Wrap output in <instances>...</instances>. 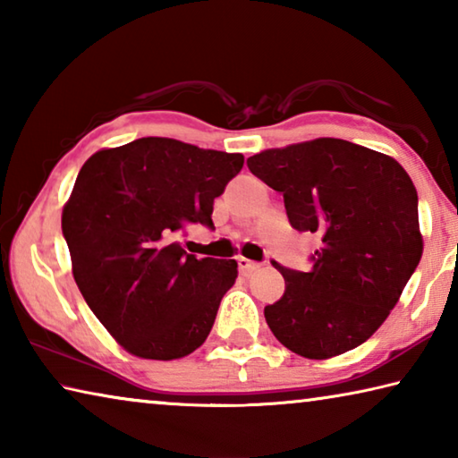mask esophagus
Segmentation results:
<instances>
[{
    "mask_svg": "<svg viewBox=\"0 0 458 458\" xmlns=\"http://www.w3.org/2000/svg\"><path fill=\"white\" fill-rule=\"evenodd\" d=\"M236 262H238V268H240V273H242V275L252 273V270H257V268H260V267H262L260 262H254V260H250V259H244V257H238V259H236Z\"/></svg>",
    "mask_w": 458,
    "mask_h": 458,
    "instance_id": "obj_1",
    "label": "esophagus"
}]
</instances>
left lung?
Segmentation results:
<instances>
[{
    "label": "left lung",
    "instance_id": "1",
    "mask_svg": "<svg viewBox=\"0 0 458 458\" xmlns=\"http://www.w3.org/2000/svg\"><path fill=\"white\" fill-rule=\"evenodd\" d=\"M246 164L283 193L291 226L323 242L309 273L273 260L284 294L265 307L270 331L309 360L361 345L396 307L422 257L418 193L406 169L333 137L260 151Z\"/></svg>",
    "mask_w": 458,
    "mask_h": 458
}]
</instances>
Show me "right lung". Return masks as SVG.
Here are the masks:
<instances>
[{"label":"right lung","mask_w":458,"mask_h":458,"mask_svg":"<svg viewBox=\"0 0 458 458\" xmlns=\"http://www.w3.org/2000/svg\"><path fill=\"white\" fill-rule=\"evenodd\" d=\"M244 165L240 153L143 137L82 165L62 234L84 301L129 353L190 355L210 333L236 260L198 259L177 242L188 224L214 228V199Z\"/></svg>","instance_id":"add662e5"}]
</instances>
